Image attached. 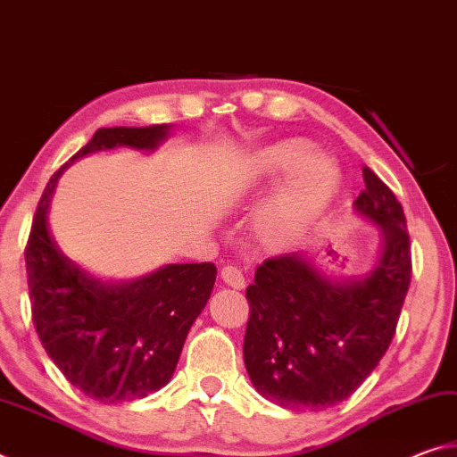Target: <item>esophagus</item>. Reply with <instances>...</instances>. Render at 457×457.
<instances>
[{
	"mask_svg": "<svg viewBox=\"0 0 457 457\" xmlns=\"http://www.w3.org/2000/svg\"><path fill=\"white\" fill-rule=\"evenodd\" d=\"M221 280H223V284L229 286V288H234V290H242L245 286V278L236 266L221 268Z\"/></svg>",
	"mask_w": 457,
	"mask_h": 457,
	"instance_id": "34e87169",
	"label": "esophagus"
}]
</instances>
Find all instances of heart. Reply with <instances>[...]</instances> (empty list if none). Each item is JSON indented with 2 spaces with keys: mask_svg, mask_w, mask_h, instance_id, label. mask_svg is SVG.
Listing matches in <instances>:
<instances>
[{
  "mask_svg": "<svg viewBox=\"0 0 457 457\" xmlns=\"http://www.w3.org/2000/svg\"><path fill=\"white\" fill-rule=\"evenodd\" d=\"M258 177L290 175L280 193L258 215L262 242L280 247L296 239L337 193L338 175L328 161L316 157L314 146L304 138H290L262 149L252 161Z\"/></svg>",
  "mask_w": 457,
  "mask_h": 457,
  "instance_id": "heart-1",
  "label": "heart"
}]
</instances>
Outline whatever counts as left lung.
Segmentation results:
<instances>
[{
  "mask_svg": "<svg viewBox=\"0 0 457 457\" xmlns=\"http://www.w3.org/2000/svg\"><path fill=\"white\" fill-rule=\"evenodd\" d=\"M354 212L381 234L365 276L330 278L303 252L258 266L247 286L244 362L262 397L284 409L320 411L351 397L389 349L411 282L403 207L362 167Z\"/></svg>",
  "mask_w": 457,
  "mask_h": 457,
  "instance_id": "left-lung-1",
  "label": "left lung"
}]
</instances>
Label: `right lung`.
I'll return each instance as SVG.
<instances>
[{"mask_svg": "<svg viewBox=\"0 0 457 457\" xmlns=\"http://www.w3.org/2000/svg\"><path fill=\"white\" fill-rule=\"evenodd\" d=\"M167 137L169 125L98 129L52 175L29 231L26 270L37 337L62 375L100 403L141 399L171 381L191 324L212 296L218 268L212 262L169 264L130 282H103L54 242L50 201L72 161L114 146L154 151Z\"/></svg>", "mask_w": 457, "mask_h": 457, "instance_id": "1", "label": "right lung"}]
</instances>
